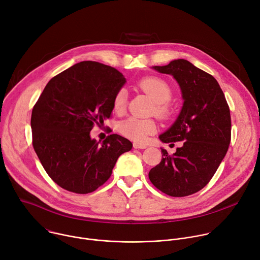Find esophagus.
<instances>
[{"instance_id": "obj_1", "label": "esophagus", "mask_w": 260, "mask_h": 260, "mask_svg": "<svg viewBox=\"0 0 260 260\" xmlns=\"http://www.w3.org/2000/svg\"><path fill=\"white\" fill-rule=\"evenodd\" d=\"M134 148L135 149H145V148H147V145L142 143H134Z\"/></svg>"}]
</instances>
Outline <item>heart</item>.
<instances>
[{
	"label": "heart",
	"instance_id": "heart-1",
	"mask_svg": "<svg viewBox=\"0 0 260 260\" xmlns=\"http://www.w3.org/2000/svg\"><path fill=\"white\" fill-rule=\"evenodd\" d=\"M138 86L156 103V114L159 117H167L170 109L167 105L172 100L171 87L158 78H145L138 83ZM127 93L124 88L119 89L113 98V110L121 113L126 106ZM118 129L121 135L135 141L144 143L148 137L156 132V124L152 120H144L136 117H129L122 120Z\"/></svg>",
	"mask_w": 260,
	"mask_h": 260
}]
</instances>
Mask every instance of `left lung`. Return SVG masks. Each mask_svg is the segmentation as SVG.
<instances>
[{
  "instance_id": "8db88e82",
  "label": "left lung",
  "mask_w": 260,
  "mask_h": 260,
  "mask_svg": "<svg viewBox=\"0 0 260 260\" xmlns=\"http://www.w3.org/2000/svg\"><path fill=\"white\" fill-rule=\"evenodd\" d=\"M153 69L176 79L184 104L174 124L159 136L164 143L182 145L172 155L161 148V161L150 170L149 179L170 197H187L206 186L229 150L230 107L217 80L188 60Z\"/></svg>"
}]
</instances>
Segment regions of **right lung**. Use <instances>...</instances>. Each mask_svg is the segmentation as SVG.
Segmentation results:
<instances>
[{
    "label": "right lung",
    "instance_id": "obj_1",
    "mask_svg": "<svg viewBox=\"0 0 260 260\" xmlns=\"http://www.w3.org/2000/svg\"><path fill=\"white\" fill-rule=\"evenodd\" d=\"M125 83L116 69L81 61L59 73L32 108V147L48 176L61 188L79 194L94 191L110 178L118 157L132 149L112 134L102 143L89 136L111 117L113 98Z\"/></svg>",
    "mask_w": 260,
    "mask_h": 260
}]
</instances>
